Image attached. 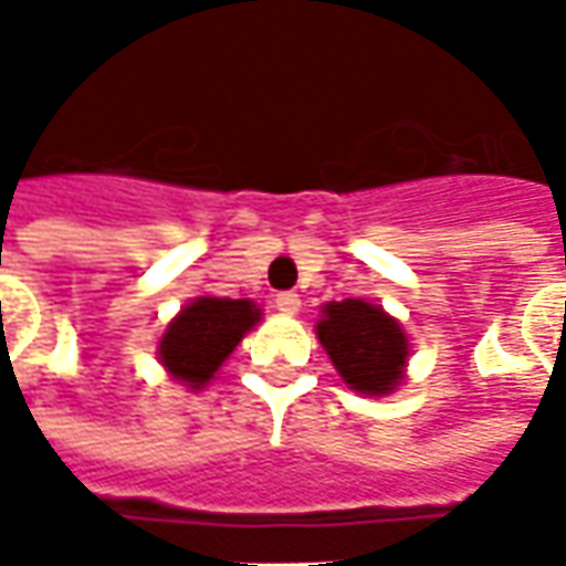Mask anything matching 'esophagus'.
Masks as SVG:
<instances>
[{"label": "esophagus", "instance_id": "1", "mask_svg": "<svg viewBox=\"0 0 566 566\" xmlns=\"http://www.w3.org/2000/svg\"><path fill=\"white\" fill-rule=\"evenodd\" d=\"M276 308L286 312V315H295L302 308V298H298V293H280L276 295Z\"/></svg>", "mask_w": 566, "mask_h": 566}]
</instances>
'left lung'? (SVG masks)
Returning a JSON list of instances; mask_svg holds the SVG:
<instances>
[{"instance_id":"8db88e82","label":"left lung","mask_w":566,"mask_h":566,"mask_svg":"<svg viewBox=\"0 0 566 566\" xmlns=\"http://www.w3.org/2000/svg\"><path fill=\"white\" fill-rule=\"evenodd\" d=\"M317 339L353 390L390 394L400 384L409 346L400 324L378 305L361 298L331 302L317 324Z\"/></svg>"}]
</instances>
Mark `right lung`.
<instances>
[{
    "instance_id": "1",
    "label": "right lung",
    "mask_w": 566,
    "mask_h": 566,
    "mask_svg": "<svg viewBox=\"0 0 566 566\" xmlns=\"http://www.w3.org/2000/svg\"><path fill=\"white\" fill-rule=\"evenodd\" d=\"M258 315L261 312L245 298H198L169 324L160 339V361L172 378L201 387L239 346Z\"/></svg>"
}]
</instances>
